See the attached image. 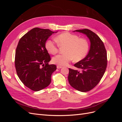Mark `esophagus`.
Here are the masks:
<instances>
[{
    "label": "esophagus",
    "mask_w": 122,
    "mask_h": 122,
    "mask_svg": "<svg viewBox=\"0 0 122 122\" xmlns=\"http://www.w3.org/2000/svg\"><path fill=\"white\" fill-rule=\"evenodd\" d=\"M61 68H62L61 66H58V65H57V69H61Z\"/></svg>",
    "instance_id": "34e87169"
}]
</instances>
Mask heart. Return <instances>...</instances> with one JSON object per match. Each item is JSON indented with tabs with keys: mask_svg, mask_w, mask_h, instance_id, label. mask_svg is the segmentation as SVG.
<instances>
[{
	"mask_svg": "<svg viewBox=\"0 0 122 122\" xmlns=\"http://www.w3.org/2000/svg\"><path fill=\"white\" fill-rule=\"evenodd\" d=\"M57 45L52 40H48L45 43V48L49 53L54 55L59 50V47L66 48L65 54H59L52 58L54 64L60 66L67 65L73 59L74 61H82L86 57L90 49L87 40L79 38L77 35L69 32H64L58 35L55 38Z\"/></svg>",
	"mask_w": 122,
	"mask_h": 122,
	"instance_id": "1",
	"label": "heart"
}]
</instances>
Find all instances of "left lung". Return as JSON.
Wrapping results in <instances>:
<instances>
[{"instance_id": "8db88e82", "label": "left lung", "mask_w": 122, "mask_h": 122, "mask_svg": "<svg viewBox=\"0 0 122 122\" xmlns=\"http://www.w3.org/2000/svg\"><path fill=\"white\" fill-rule=\"evenodd\" d=\"M74 31L86 35L91 47L86 56L74 64L76 69L69 68L68 80L75 89L86 92L96 86L104 75L107 65V52L104 43L95 32L86 28Z\"/></svg>"}]
</instances>
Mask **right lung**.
Instances as JSON below:
<instances>
[{"mask_svg": "<svg viewBox=\"0 0 122 122\" xmlns=\"http://www.w3.org/2000/svg\"><path fill=\"white\" fill-rule=\"evenodd\" d=\"M53 33L48 29L36 27L25 34L18 44L15 58L17 75L32 91H39L48 86L51 75L56 69L55 65L48 64L51 58L45 48L47 40Z\"/></svg>", "mask_w": 122, "mask_h": 122, "instance_id": "add662e5", "label": "right lung"}]
</instances>
